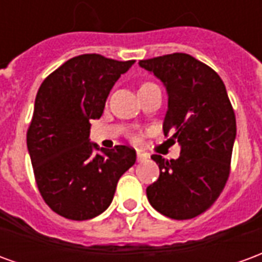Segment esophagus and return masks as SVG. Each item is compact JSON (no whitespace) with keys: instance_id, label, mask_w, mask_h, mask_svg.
Masks as SVG:
<instances>
[{"instance_id":"esophagus-1","label":"esophagus","mask_w":262,"mask_h":262,"mask_svg":"<svg viewBox=\"0 0 262 262\" xmlns=\"http://www.w3.org/2000/svg\"><path fill=\"white\" fill-rule=\"evenodd\" d=\"M137 161H144V160L147 159V154L146 153H143V151H140V150H137Z\"/></svg>"}]
</instances>
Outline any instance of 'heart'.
Here are the masks:
<instances>
[{"label": "heart", "mask_w": 262, "mask_h": 262, "mask_svg": "<svg viewBox=\"0 0 262 262\" xmlns=\"http://www.w3.org/2000/svg\"><path fill=\"white\" fill-rule=\"evenodd\" d=\"M146 84H148V82H146Z\"/></svg>", "instance_id": "1"}]
</instances>
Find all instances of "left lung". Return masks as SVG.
Instances as JSON below:
<instances>
[{
    "label": "left lung",
    "instance_id": "8db88e82",
    "mask_svg": "<svg viewBox=\"0 0 262 262\" xmlns=\"http://www.w3.org/2000/svg\"><path fill=\"white\" fill-rule=\"evenodd\" d=\"M168 92L164 135L181 144L177 160L153 154L160 177L146 192L157 212L176 220L192 219L220 196L230 176L236 115L219 74L187 53L140 60Z\"/></svg>",
    "mask_w": 262,
    "mask_h": 262
}]
</instances>
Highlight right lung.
I'll use <instances>...</instances> for the list:
<instances>
[{
    "label": "right lung",
    "mask_w": 262,
    "mask_h": 262,
    "mask_svg": "<svg viewBox=\"0 0 262 262\" xmlns=\"http://www.w3.org/2000/svg\"><path fill=\"white\" fill-rule=\"evenodd\" d=\"M133 63L81 54L49 74L37 91L26 144L43 201L66 219L102 213L136 161L135 148L119 144L95 154L88 139L90 120L101 118L109 91Z\"/></svg>",
    "instance_id": "right-lung-1"
}]
</instances>
